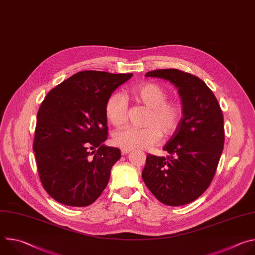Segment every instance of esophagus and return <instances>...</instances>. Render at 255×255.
<instances>
[{"mask_svg":"<svg viewBox=\"0 0 255 255\" xmlns=\"http://www.w3.org/2000/svg\"><path fill=\"white\" fill-rule=\"evenodd\" d=\"M131 150H129V149H121V152H122V154H127V153H129Z\"/></svg>","mask_w":255,"mask_h":255,"instance_id":"obj_1","label":"esophagus"}]
</instances>
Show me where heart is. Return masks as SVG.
I'll return each mask as SVG.
<instances>
[{
    "mask_svg": "<svg viewBox=\"0 0 255 255\" xmlns=\"http://www.w3.org/2000/svg\"><path fill=\"white\" fill-rule=\"evenodd\" d=\"M131 96L149 108L146 127H126L117 131L113 141L122 149L148 148L157 143L162 134L172 135L184 117V107L177 100H168L166 90L156 83L145 82L130 90ZM106 117L112 125L120 127L128 119V102L124 96L115 93L108 98L105 105Z\"/></svg>",
    "mask_w": 255,
    "mask_h": 255,
    "instance_id": "heart-1",
    "label": "heart"
}]
</instances>
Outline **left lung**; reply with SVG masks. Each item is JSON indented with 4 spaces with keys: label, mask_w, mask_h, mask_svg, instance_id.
I'll list each match as a JSON object with an SVG mask.
<instances>
[{
    "label": "left lung",
    "mask_w": 255,
    "mask_h": 255,
    "mask_svg": "<svg viewBox=\"0 0 255 255\" xmlns=\"http://www.w3.org/2000/svg\"><path fill=\"white\" fill-rule=\"evenodd\" d=\"M145 76L169 81L178 89L184 117L163 146L168 155L147 154L142 178L162 204L186 205L209 188L216 173L225 140L221 107L210 88L189 72L155 69Z\"/></svg>",
    "instance_id": "8db88e82"
}]
</instances>
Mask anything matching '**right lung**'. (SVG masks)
<instances>
[{
  "instance_id": "right-lung-1",
  "label": "right lung",
  "mask_w": 255,
  "mask_h": 255,
  "mask_svg": "<svg viewBox=\"0 0 255 255\" xmlns=\"http://www.w3.org/2000/svg\"><path fill=\"white\" fill-rule=\"evenodd\" d=\"M132 74L84 70L48 92L37 113L33 150L44 190L71 207L93 204L121 157L105 146V105Z\"/></svg>"
}]
</instances>
